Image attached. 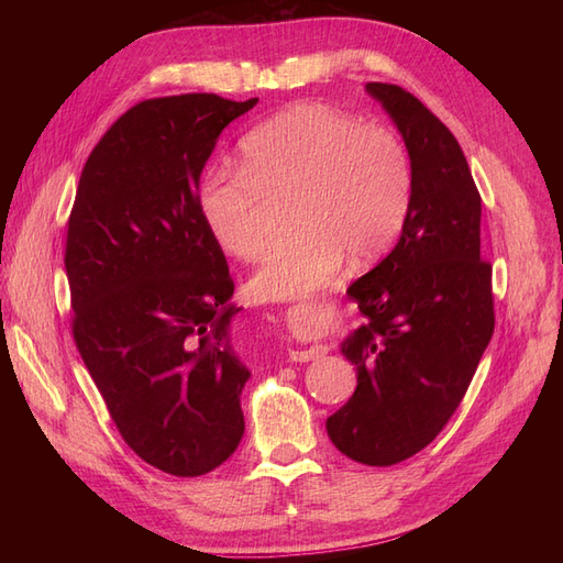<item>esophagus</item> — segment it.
Returning <instances> with one entry per match:
<instances>
[{
  "label": "esophagus",
  "instance_id": "esophagus-1",
  "mask_svg": "<svg viewBox=\"0 0 563 563\" xmlns=\"http://www.w3.org/2000/svg\"><path fill=\"white\" fill-rule=\"evenodd\" d=\"M321 354H323V350H321V347H310V350H291V352H288V360L296 362V364H305V362L319 360Z\"/></svg>",
  "mask_w": 563,
  "mask_h": 563
}]
</instances>
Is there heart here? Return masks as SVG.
Returning a JSON list of instances; mask_svg holds the SVG:
<instances>
[{
	"mask_svg": "<svg viewBox=\"0 0 563 563\" xmlns=\"http://www.w3.org/2000/svg\"><path fill=\"white\" fill-rule=\"evenodd\" d=\"M242 168H216L199 187L203 228L225 253L253 261L294 197L288 240L249 279L255 300L310 296L343 267L378 261L406 225L413 164L401 135L329 106H294L251 129Z\"/></svg>",
	"mask_w": 563,
	"mask_h": 563,
	"instance_id": "b5f03b06",
	"label": "heart"
}]
</instances>
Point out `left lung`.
Here are the masks:
<instances>
[{
	"instance_id": "obj_1",
	"label": "left lung",
	"mask_w": 563,
	"mask_h": 563,
	"mask_svg": "<svg viewBox=\"0 0 563 563\" xmlns=\"http://www.w3.org/2000/svg\"><path fill=\"white\" fill-rule=\"evenodd\" d=\"M366 91L395 119L413 164V197L397 246L347 294L366 321L345 343L350 401L327 420L335 449L389 467L446 428L490 343L493 267L482 258V195L455 135L397 84Z\"/></svg>"
}]
</instances>
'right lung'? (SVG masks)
<instances>
[{
	"label": "right lung",
	"mask_w": 563,
	"mask_h": 563,
	"mask_svg": "<svg viewBox=\"0 0 563 563\" xmlns=\"http://www.w3.org/2000/svg\"><path fill=\"white\" fill-rule=\"evenodd\" d=\"M255 103L183 93L133 106L84 164L67 220L75 345L129 449L174 476L223 465L244 434L234 282L197 199L218 135Z\"/></svg>",
	"instance_id": "right-lung-1"
}]
</instances>
